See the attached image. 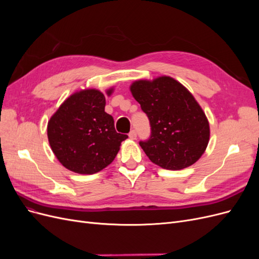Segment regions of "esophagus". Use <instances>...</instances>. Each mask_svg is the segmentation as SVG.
Segmentation results:
<instances>
[{"instance_id": "obj_1", "label": "esophagus", "mask_w": 259, "mask_h": 259, "mask_svg": "<svg viewBox=\"0 0 259 259\" xmlns=\"http://www.w3.org/2000/svg\"><path fill=\"white\" fill-rule=\"evenodd\" d=\"M128 136H130V138L131 139H136V137H137V133H136V131H131L130 132V134H128Z\"/></svg>"}]
</instances>
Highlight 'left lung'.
I'll list each match as a JSON object with an SVG mask.
<instances>
[{
  "label": "left lung",
  "instance_id": "obj_1",
  "mask_svg": "<svg viewBox=\"0 0 259 259\" xmlns=\"http://www.w3.org/2000/svg\"><path fill=\"white\" fill-rule=\"evenodd\" d=\"M130 90L150 121V138L139 143L150 161L170 170L197 162L207 147L209 124L192 94L166 75L135 81Z\"/></svg>",
  "mask_w": 259,
  "mask_h": 259
}]
</instances>
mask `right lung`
I'll use <instances>...</instances> for the list:
<instances>
[{
  "label": "right lung",
  "mask_w": 259,
  "mask_h": 259,
  "mask_svg": "<svg viewBox=\"0 0 259 259\" xmlns=\"http://www.w3.org/2000/svg\"><path fill=\"white\" fill-rule=\"evenodd\" d=\"M113 89L106 93L110 96ZM106 97L95 89L72 94L48 124L54 154L69 170L92 175L110 164L127 135L116 133L113 117L105 112Z\"/></svg>",
  "instance_id": "add662e5"
}]
</instances>
